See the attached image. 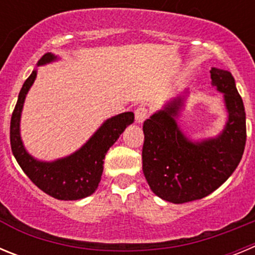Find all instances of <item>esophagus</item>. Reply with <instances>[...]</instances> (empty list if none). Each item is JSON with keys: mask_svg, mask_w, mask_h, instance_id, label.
<instances>
[{"mask_svg": "<svg viewBox=\"0 0 255 255\" xmlns=\"http://www.w3.org/2000/svg\"><path fill=\"white\" fill-rule=\"evenodd\" d=\"M148 118V110L144 106H139L135 110V123L141 124L145 121V119Z\"/></svg>", "mask_w": 255, "mask_h": 255, "instance_id": "1", "label": "esophagus"}]
</instances>
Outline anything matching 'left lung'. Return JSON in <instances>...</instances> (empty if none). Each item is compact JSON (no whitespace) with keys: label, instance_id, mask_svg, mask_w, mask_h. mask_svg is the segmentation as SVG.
Wrapping results in <instances>:
<instances>
[{"label":"left lung","instance_id":"obj_1","mask_svg":"<svg viewBox=\"0 0 255 255\" xmlns=\"http://www.w3.org/2000/svg\"><path fill=\"white\" fill-rule=\"evenodd\" d=\"M210 73L228 112L220 134L192 140L179 128L177 119L184 109L187 90L144 121V176L150 190L172 204L200 200L218 190L237 169L244 153L245 110L234 77L215 67Z\"/></svg>","mask_w":255,"mask_h":255}]
</instances>
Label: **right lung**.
<instances>
[{
	"label": "right lung",
	"instance_id": "obj_1",
	"mask_svg": "<svg viewBox=\"0 0 255 255\" xmlns=\"http://www.w3.org/2000/svg\"><path fill=\"white\" fill-rule=\"evenodd\" d=\"M57 55L46 53L37 67L55 62ZM37 71L34 69L22 85L10 125L11 149L21 169L31 179L32 183L41 191L57 200L76 201L92 195L101 181L104 172V159L107 150L115 144L126 126L134 123L132 112H123L104 121L92 136L78 150L51 162L39 160L25 148L20 132L21 114L25 99L36 78Z\"/></svg>",
	"mask_w": 255,
	"mask_h": 255
}]
</instances>
